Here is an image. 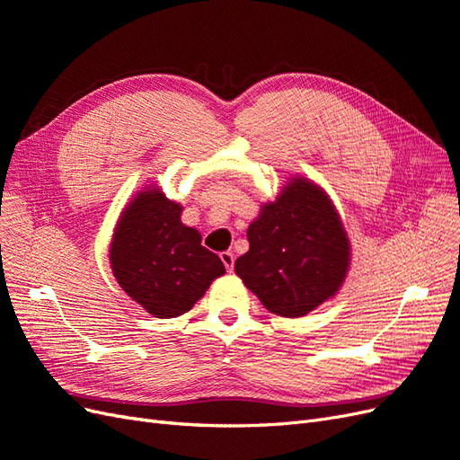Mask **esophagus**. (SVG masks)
<instances>
[{"label": "esophagus", "instance_id": "34e87169", "mask_svg": "<svg viewBox=\"0 0 460 460\" xmlns=\"http://www.w3.org/2000/svg\"><path fill=\"white\" fill-rule=\"evenodd\" d=\"M220 261H222V264H225V267H226V270H228V272H232V269H234V261H235L234 253H230V252L220 253Z\"/></svg>", "mask_w": 460, "mask_h": 460}]
</instances>
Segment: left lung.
Wrapping results in <instances>:
<instances>
[{"mask_svg":"<svg viewBox=\"0 0 460 460\" xmlns=\"http://www.w3.org/2000/svg\"><path fill=\"white\" fill-rule=\"evenodd\" d=\"M249 252L234 264L270 313L297 318L340 289L349 240L336 207L309 180L294 178L247 228Z\"/></svg>","mask_w":460,"mask_h":460,"instance_id":"left-lung-1","label":"left lung"}]
</instances>
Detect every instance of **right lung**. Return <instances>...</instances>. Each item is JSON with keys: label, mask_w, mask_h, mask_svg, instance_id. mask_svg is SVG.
<instances>
[{"label": "right lung", "mask_w": 460, "mask_h": 460, "mask_svg": "<svg viewBox=\"0 0 460 460\" xmlns=\"http://www.w3.org/2000/svg\"><path fill=\"white\" fill-rule=\"evenodd\" d=\"M182 207L159 190L140 191L111 242V269L120 288L157 318L188 313L225 264L201 245V234L180 222Z\"/></svg>", "instance_id": "1"}]
</instances>
